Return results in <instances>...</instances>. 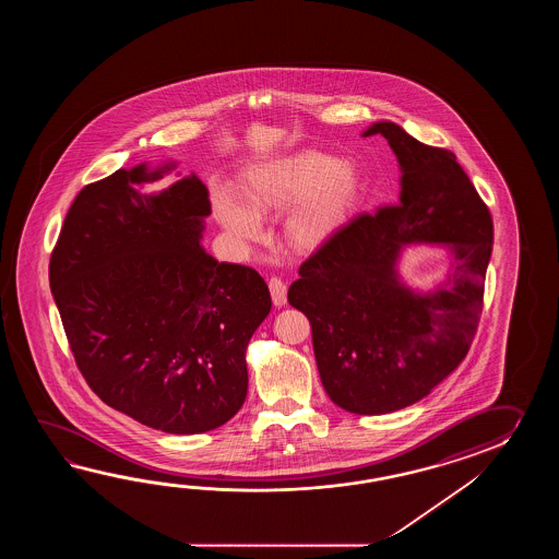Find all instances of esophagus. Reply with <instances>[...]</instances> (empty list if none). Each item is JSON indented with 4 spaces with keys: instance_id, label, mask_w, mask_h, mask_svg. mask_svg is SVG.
<instances>
[{
    "instance_id": "34e87169",
    "label": "esophagus",
    "mask_w": 559,
    "mask_h": 559,
    "mask_svg": "<svg viewBox=\"0 0 559 559\" xmlns=\"http://www.w3.org/2000/svg\"><path fill=\"white\" fill-rule=\"evenodd\" d=\"M267 285H270V294H272L275 306L277 308L285 306V301H287V297H285L287 296V285H285V282H282L280 277H270Z\"/></svg>"
}]
</instances>
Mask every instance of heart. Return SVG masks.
Listing matches in <instances>:
<instances>
[{
    "label": "heart",
    "instance_id": "heart-1",
    "mask_svg": "<svg viewBox=\"0 0 559 559\" xmlns=\"http://www.w3.org/2000/svg\"><path fill=\"white\" fill-rule=\"evenodd\" d=\"M359 191L356 169L340 157L323 152H299L253 167L243 188V207L226 191L215 195V215L231 239L250 246L262 239L258 215L284 212L285 238L301 250L320 246L340 226Z\"/></svg>",
    "mask_w": 559,
    "mask_h": 559
}]
</instances>
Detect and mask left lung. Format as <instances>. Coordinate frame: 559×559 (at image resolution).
I'll use <instances>...</instances> for the list:
<instances>
[{"mask_svg": "<svg viewBox=\"0 0 559 559\" xmlns=\"http://www.w3.org/2000/svg\"><path fill=\"white\" fill-rule=\"evenodd\" d=\"M376 133L402 167L400 202L335 229L287 292L311 323L323 390L359 416L416 404L462 364L493 243L491 214L450 150L417 142L392 121L373 123L364 138ZM417 240L453 251L449 280L428 295L396 275L403 246Z\"/></svg>", "mask_w": 559, "mask_h": 559, "instance_id": "left-lung-1", "label": "left lung"}]
</instances>
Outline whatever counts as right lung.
Returning <instances> with one entry per match:
<instances>
[{"mask_svg": "<svg viewBox=\"0 0 559 559\" xmlns=\"http://www.w3.org/2000/svg\"><path fill=\"white\" fill-rule=\"evenodd\" d=\"M174 164L118 169L73 200L49 287L75 364L104 404L166 433H203L248 395L246 349L272 297L253 267L202 248L212 212Z\"/></svg>", "mask_w": 559, "mask_h": 559, "instance_id": "1", "label": "right lung"}]
</instances>
